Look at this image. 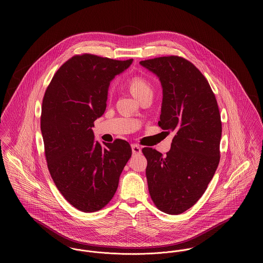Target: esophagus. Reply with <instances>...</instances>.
Returning <instances> with one entry per match:
<instances>
[{"mask_svg":"<svg viewBox=\"0 0 263 263\" xmlns=\"http://www.w3.org/2000/svg\"><path fill=\"white\" fill-rule=\"evenodd\" d=\"M132 150H133V154H141L142 153V148L138 145H132Z\"/></svg>","mask_w":263,"mask_h":263,"instance_id":"obj_1","label":"esophagus"}]
</instances>
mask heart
<instances>
[{
	"instance_id": "1",
	"label": "heart",
	"mask_w": 263,
	"mask_h": 263,
	"mask_svg": "<svg viewBox=\"0 0 263 263\" xmlns=\"http://www.w3.org/2000/svg\"><path fill=\"white\" fill-rule=\"evenodd\" d=\"M128 88L132 94L137 98L140 99L143 95L147 93H152V86L150 83L142 78V77H134L128 82Z\"/></svg>"
}]
</instances>
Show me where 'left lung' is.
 I'll list each match as a JSON object with an SVG mask.
<instances>
[{"mask_svg": "<svg viewBox=\"0 0 263 263\" xmlns=\"http://www.w3.org/2000/svg\"><path fill=\"white\" fill-rule=\"evenodd\" d=\"M140 65L162 86L159 125L175 133L166 156L143 149L149 192L160 211L179 215L201 197L218 168L222 137L218 103L206 79L182 58L162 57Z\"/></svg>", "mask_w": 263, "mask_h": 263, "instance_id": "left-lung-1", "label": "left lung"}]
</instances>
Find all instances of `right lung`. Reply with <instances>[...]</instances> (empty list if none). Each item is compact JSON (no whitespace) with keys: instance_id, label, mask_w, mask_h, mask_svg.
I'll return each instance as SVG.
<instances>
[{"instance_id":"right-lung-1","label":"right lung","mask_w":263,"mask_h":263,"mask_svg":"<svg viewBox=\"0 0 263 263\" xmlns=\"http://www.w3.org/2000/svg\"><path fill=\"white\" fill-rule=\"evenodd\" d=\"M133 61L73 57L58 70L43 97L40 128L49 173L63 196L84 213L111 200L132 156L123 140L95 141L92 127L105 112L110 82Z\"/></svg>"}]
</instances>
